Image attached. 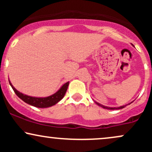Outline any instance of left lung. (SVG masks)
<instances>
[{
    "label": "left lung",
    "instance_id": "left-lung-1",
    "mask_svg": "<svg viewBox=\"0 0 152 152\" xmlns=\"http://www.w3.org/2000/svg\"><path fill=\"white\" fill-rule=\"evenodd\" d=\"M96 104H97V105H99V106H102V108H104V109H111V110H114V109H123L124 107V106H126V105H125V106H120V107H108V106H104V105H102V104H99V103H97V102H96ZM131 104V103H130Z\"/></svg>",
    "mask_w": 152,
    "mask_h": 152
}]
</instances>
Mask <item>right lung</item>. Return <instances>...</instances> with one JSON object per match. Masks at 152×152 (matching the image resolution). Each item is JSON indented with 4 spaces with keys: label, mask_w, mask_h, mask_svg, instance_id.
<instances>
[{
    "label": "right lung",
    "mask_w": 152,
    "mask_h": 152,
    "mask_svg": "<svg viewBox=\"0 0 152 152\" xmlns=\"http://www.w3.org/2000/svg\"><path fill=\"white\" fill-rule=\"evenodd\" d=\"M9 83L10 86H11L12 88H13V90L14 91L15 94H16L20 99H22L24 102L27 103V104H30L31 106H34L35 107L47 108L55 105L56 104H57L58 102H60V101L64 98L66 91H67L68 86H69V82L64 83V84L61 86V88L56 93L50 96L44 97V98H38V97L29 96L26 95V94L20 93L18 91L15 89L10 81Z\"/></svg>",
    "instance_id": "right-lung-1"
}]
</instances>
